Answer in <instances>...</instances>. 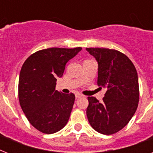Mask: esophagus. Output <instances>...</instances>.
Returning <instances> with one entry per match:
<instances>
[{"instance_id": "obj_1", "label": "esophagus", "mask_w": 153, "mask_h": 153, "mask_svg": "<svg viewBox=\"0 0 153 153\" xmlns=\"http://www.w3.org/2000/svg\"><path fill=\"white\" fill-rule=\"evenodd\" d=\"M82 96V95L81 94H79V93H76V94H75V98H81Z\"/></svg>"}]
</instances>
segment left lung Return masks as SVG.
Listing matches in <instances>:
<instances>
[{
  "label": "left lung",
  "instance_id": "left-lung-1",
  "mask_svg": "<svg viewBox=\"0 0 153 153\" xmlns=\"http://www.w3.org/2000/svg\"><path fill=\"white\" fill-rule=\"evenodd\" d=\"M98 63V82L106 92L102 102L88 97L86 115L92 128L105 135L117 133L137 109L139 84L134 65L125 54L109 48H86Z\"/></svg>",
  "mask_w": 153,
  "mask_h": 153
}]
</instances>
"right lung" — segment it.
<instances>
[{
    "label": "right lung",
    "mask_w": 153,
    "mask_h": 153,
    "mask_svg": "<svg viewBox=\"0 0 153 153\" xmlns=\"http://www.w3.org/2000/svg\"><path fill=\"white\" fill-rule=\"evenodd\" d=\"M81 50L80 47L40 50L30 55L21 67L20 105L31 125L41 133H56L69 120L75 96L55 91V85L63 74L66 63Z\"/></svg>",
    "instance_id": "right-lung-1"
}]
</instances>
